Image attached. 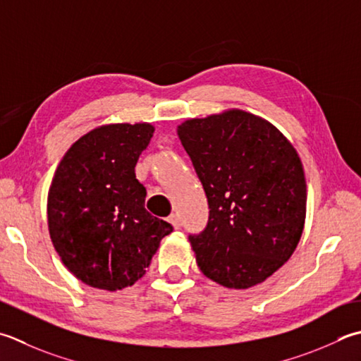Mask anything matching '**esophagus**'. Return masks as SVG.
Wrapping results in <instances>:
<instances>
[{
  "label": "esophagus",
  "mask_w": 361,
  "mask_h": 361,
  "mask_svg": "<svg viewBox=\"0 0 361 361\" xmlns=\"http://www.w3.org/2000/svg\"><path fill=\"white\" fill-rule=\"evenodd\" d=\"M169 222H171V224L173 225V228H180V225H181V222H180V216L176 214V213H173V214L169 216Z\"/></svg>",
  "instance_id": "esophagus-1"
}]
</instances>
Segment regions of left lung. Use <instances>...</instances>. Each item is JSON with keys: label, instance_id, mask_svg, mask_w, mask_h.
Masks as SVG:
<instances>
[{"label": "left lung", "instance_id": "left-lung-1", "mask_svg": "<svg viewBox=\"0 0 361 361\" xmlns=\"http://www.w3.org/2000/svg\"><path fill=\"white\" fill-rule=\"evenodd\" d=\"M202 181L208 224L189 235L200 271L225 288L255 286L298 247L307 183L298 152L267 120L241 109L178 126Z\"/></svg>", "mask_w": 361, "mask_h": 361}]
</instances>
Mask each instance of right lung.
<instances>
[{
    "instance_id": "add662e5",
    "label": "right lung",
    "mask_w": 361,
    "mask_h": 361,
    "mask_svg": "<svg viewBox=\"0 0 361 361\" xmlns=\"http://www.w3.org/2000/svg\"><path fill=\"white\" fill-rule=\"evenodd\" d=\"M154 128L103 125L63 154L48 192V228L62 263L92 288L117 291L142 277L173 227L145 209L134 173Z\"/></svg>"
}]
</instances>
